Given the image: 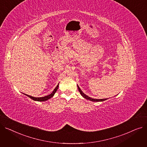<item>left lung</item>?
Listing matches in <instances>:
<instances>
[{"mask_svg": "<svg viewBox=\"0 0 147 147\" xmlns=\"http://www.w3.org/2000/svg\"><path fill=\"white\" fill-rule=\"evenodd\" d=\"M78 89H79V91L80 92V93L81 94V95L84 98H85L86 99H88V100H90V101H93V102H102V101H105V100L108 99L109 98H105V99H94V98H92L88 96H87L86 94H84L83 92H82V90L80 89V88H79V86L78 85Z\"/></svg>", "mask_w": 147, "mask_h": 147, "instance_id": "obj_1", "label": "left lung"}]
</instances>
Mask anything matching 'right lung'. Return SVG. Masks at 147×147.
<instances>
[{
	"label": "right lung",
	"mask_w": 147,
	"mask_h": 147,
	"mask_svg": "<svg viewBox=\"0 0 147 147\" xmlns=\"http://www.w3.org/2000/svg\"><path fill=\"white\" fill-rule=\"evenodd\" d=\"M58 87H59V83H58V85L57 86V87L55 89H54V90H53V92H52L51 94H49V95H48L47 96H45L43 97H38V98H36V97H33V96H32L27 95V94H24V95L27 96L30 98H31L32 99H33V100H34V101H47V100L49 99L50 98H52L54 96V95H55V92H57Z\"/></svg>",
	"instance_id": "right-lung-1"
}]
</instances>
